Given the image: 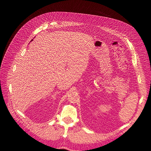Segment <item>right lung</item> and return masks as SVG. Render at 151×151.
Listing matches in <instances>:
<instances>
[{"label":"right lung","instance_id":"add662e5","mask_svg":"<svg viewBox=\"0 0 151 151\" xmlns=\"http://www.w3.org/2000/svg\"><path fill=\"white\" fill-rule=\"evenodd\" d=\"M32 40H31V41H32Z\"/></svg>","mask_w":151,"mask_h":151}]
</instances>
